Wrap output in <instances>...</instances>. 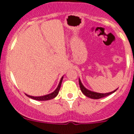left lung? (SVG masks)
<instances>
[{
	"label": "left lung",
	"instance_id": "obj_1",
	"mask_svg": "<svg viewBox=\"0 0 134 134\" xmlns=\"http://www.w3.org/2000/svg\"><path fill=\"white\" fill-rule=\"evenodd\" d=\"M79 85H80V90H81L82 93H83L85 96H86L87 97L91 98V99H100V98L105 97H107V96L109 95V94H112V93H113L114 92H115V91H117V89H118V88H117V89L115 90V91H112V92H110V93H96V92H93V91L86 89L85 86H83V85L82 84L80 79H79Z\"/></svg>",
	"mask_w": 134,
	"mask_h": 134
}]
</instances>
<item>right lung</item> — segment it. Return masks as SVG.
Listing matches in <instances>:
<instances>
[{
  "label": "right lung",
  "instance_id": "obj_1",
  "mask_svg": "<svg viewBox=\"0 0 134 134\" xmlns=\"http://www.w3.org/2000/svg\"><path fill=\"white\" fill-rule=\"evenodd\" d=\"M62 80H63V76L60 79V81L59 82V85L57 87L56 89L53 92V93H50L49 94H46V95L44 96H41V97H33V96H30V95H28V94H25L28 97L31 98V99H33L34 100H50V99H52L54 98H55L58 94L59 93V91L60 89V86H61V84H62Z\"/></svg>",
  "mask_w": 134,
  "mask_h": 134
}]
</instances>
